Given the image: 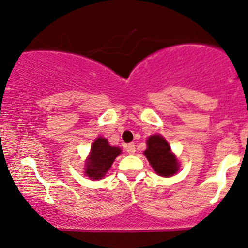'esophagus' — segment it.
Instances as JSON below:
<instances>
[{
  "label": "esophagus",
  "mask_w": 248,
  "mask_h": 248,
  "mask_svg": "<svg viewBox=\"0 0 248 248\" xmlns=\"http://www.w3.org/2000/svg\"><path fill=\"white\" fill-rule=\"evenodd\" d=\"M126 151H127V153H129V155H134L135 151H136V150H135V144L134 143L128 144V145L126 146Z\"/></svg>",
  "instance_id": "1"
}]
</instances>
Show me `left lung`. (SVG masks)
Masks as SVG:
<instances>
[{
    "mask_svg": "<svg viewBox=\"0 0 248 248\" xmlns=\"http://www.w3.org/2000/svg\"><path fill=\"white\" fill-rule=\"evenodd\" d=\"M144 155L152 168L159 176L169 177L177 173L178 165L176 156L170 151V146L161 135H152L146 140Z\"/></svg>",
    "mask_w": 248,
    "mask_h": 248,
    "instance_id": "obj_1",
    "label": "left lung"
}]
</instances>
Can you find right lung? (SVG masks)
Instances as JSON below:
<instances>
[{
  "label": "right lung",
  "mask_w": 248,
  "mask_h": 248,
  "mask_svg": "<svg viewBox=\"0 0 248 248\" xmlns=\"http://www.w3.org/2000/svg\"><path fill=\"white\" fill-rule=\"evenodd\" d=\"M121 153V149L111 146L108 140L98 137L93 143L88 159L86 160L84 174L92 180H101L111 168L114 159Z\"/></svg>",
  "instance_id": "add662e5"
}]
</instances>
